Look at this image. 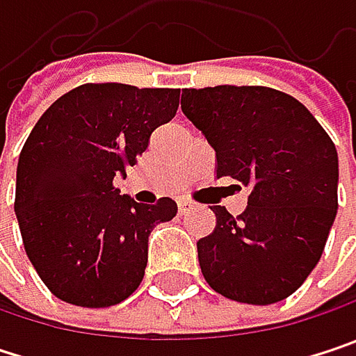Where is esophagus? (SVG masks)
<instances>
[{
  "instance_id": "esophagus-1",
  "label": "esophagus",
  "mask_w": 356,
  "mask_h": 356,
  "mask_svg": "<svg viewBox=\"0 0 356 356\" xmlns=\"http://www.w3.org/2000/svg\"><path fill=\"white\" fill-rule=\"evenodd\" d=\"M191 210H193V204H191V202H187V200H181V202H179V214H181V216L189 214Z\"/></svg>"
}]
</instances>
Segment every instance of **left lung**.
Here are the masks:
<instances>
[{
    "mask_svg": "<svg viewBox=\"0 0 356 356\" xmlns=\"http://www.w3.org/2000/svg\"><path fill=\"white\" fill-rule=\"evenodd\" d=\"M181 111L214 148L216 177L251 191L237 218L214 206L216 229L197 241L206 282L249 305L286 299L318 266L336 218L334 142L297 99L266 86L185 88Z\"/></svg>",
    "mask_w": 356,
    "mask_h": 356,
    "instance_id": "8db88e82",
    "label": "left lung"
}]
</instances>
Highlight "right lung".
Segmentation results:
<instances>
[{"label": "right lung", "mask_w": 356, "mask_h": 356, "mask_svg": "<svg viewBox=\"0 0 356 356\" xmlns=\"http://www.w3.org/2000/svg\"><path fill=\"white\" fill-rule=\"evenodd\" d=\"M177 107V88L84 84L36 121L18 159L14 210L29 259L61 301L111 307L140 286L148 237L177 204H140L113 179L125 177Z\"/></svg>", "instance_id": "add662e5"}]
</instances>
